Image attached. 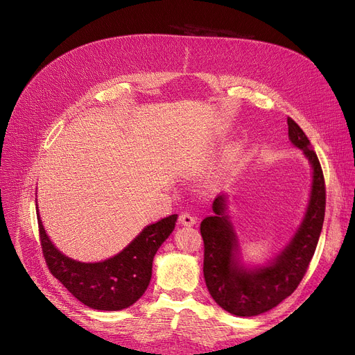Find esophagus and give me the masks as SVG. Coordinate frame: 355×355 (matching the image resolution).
I'll return each instance as SVG.
<instances>
[{
	"label": "esophagus",
	"mask_w": 355,
	"mask_h": 355,
	"mask_svg": "<svg viewBox=\"0 0 355 355\" xmlns=\"http://www.w3.org/2000/svg\"><path fill=\"white\" fill-rule=\"evenodd\" d=\"M178 220H180V225L187 226V227L194 226L196 223H197V218H196L193 214H190V213H181Z\"/></svg>",
	"instance_id": "1"
}]
</instances>
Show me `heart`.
<instances>
[{"label":"heart","instance_id":"heart-1","mask_svg":"<svg viewBox=\"0 0 355 355\" xmlns=\"http://www.w3.org/2000/svg\"><path fill=\"white\" fill-rule=\"evenodd\" d=\"M233 157H234V151H230V153L227 154V158H229V159H232Z\"/></svg>","mask_w":355,"mask_h":355}]
</instances>
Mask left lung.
Returning <instances> with one entry per match:
<instances>
[{
    "label": "left lung",
    "mask_w": 355,
    "mask_h": 355,
    "mask_svg": "<svg viewBox=\"0 0 355 355\" xmlns=\"http://www.w3.org/2000/svg\"><path fill=\"white\" fill-rule=\"evenodd\" d=\"M288 134L312 166V185L304 220L285 249L265 266L248 268L241 263L237 236L226 213L225 194L213 201L214 214L200 225L207 289L218 306L237 316L268 312L293 293L306 273L322 230L325 181L320 159L305 132L292 118H288Z\"/></svg>",
    "instance_id": "1"
}]
</instances>
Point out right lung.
I'll use <instances>...</instances> for the list:
<instances>
[{
	"instance_id": "right-lung-1",
	"label": "right lung",
	"mask_w": 355,
	"mask_h": 355,
	"mask_svg": "<svg viewBox=\"0 0 355 355\" xmlns=\"http://www.w3.org/2000/svg\"><path fill=\"white\" fill-rule=\"evenodd\" d=\"M177 217V214L168 216L146 226L114 257L103 262L83 263L58 250L37 213L40 243L49 270L76 300L98 311L125 309L144 295L153 276L154 256L173 233Z\"/></svg>"
}]
</instances>
